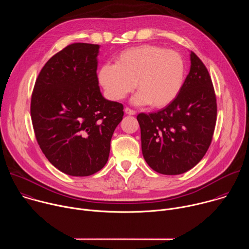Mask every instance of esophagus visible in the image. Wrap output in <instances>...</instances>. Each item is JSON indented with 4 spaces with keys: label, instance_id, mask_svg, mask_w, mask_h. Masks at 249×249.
Masks as SVG:
<instances>
[{
    "label": "esophagus",
    "instance_id": "obj_1",
    "mask_svg": "<svg viewBox=\"0 0 249 249\" xmlns=\"http://www.w3.org/2000/svg\"><path fill=\"white\" fill-rule=\"evenodd\" d=\"M125 113L128 114V115H135V114H136V111L133 110V109H131V108H129V107H126V108H125Z\"/></svg>",
    "mask_w": 249,
    "mask_h": 249
}]
</instances>
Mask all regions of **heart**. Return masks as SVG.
<instances>
[{
	"instance_id": "heart-1",
	"label": "heart",
	"mask_w": 249,
	"mask_h": 249,
	"mask_svg": "<svg viewBox=\"0 0 249 249\" xmlns=\"http://www.w3.org/2000/svg\"><path fill=\"white\" fill-rule=\"evenodd\" d=\"M185 61L175 50L145 44L122 51L115 64H103L98 81L107 97L118 101L135 89L137 104L162 108L179 94L185 79Z\"/></svg>"
}]
</instances>
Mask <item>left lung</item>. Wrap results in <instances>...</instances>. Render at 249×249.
I'll list each match as a JSON object with an SVG mask.
<instances>
[{
  "mask_svg": "<svg viewBox=\"0 0 249 249\" xmlns=\"http://www.w3.org/2000/svg\"><path fill=\"white\" fill-rule=\"evenodd\" d=\"M191 68L177 97L154 113H140L142 152L155 171L176 175L194 167L214 135L217 98L211 76L191 51Z\"/></svg>",
  "mask_w": 249,
  "mask_h": 249,
  "instance_id": "left-lung-1",
  "label": "left lung"
}]
</instances>
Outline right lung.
<instances>
[{"mask_svg": "<svg viewBox=\"0 0 249 249\" xmlns=\"http://www.w3.org/2000/svg\"><path fill=\"white\" fill-rule=\"evenodd\" d=\"M99 46L73 43L52 56L35 82L30 115L47 160L72 176H89L108 160L123 104L105 99L96 75Z\"/></svg>", "mask_w": 249, "mask_h": 249, "instance_id": "add662e5", "label": "right lung"}]
</instances>
